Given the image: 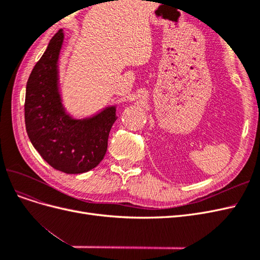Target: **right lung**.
<instances>
[{"instance_id": "1", "label": "right lung", "mask_w": 260, "mask_h": 260, "mask_svg": "<svg viewBox=\"0 0 260 260\" xmlns=\"http://www.w3.org/2000/svg\"><path fill=\"white\" fill-rule=\"evenodd\" d=\"M64 34L59 30L34 67L26 86L25 122L31 143L50 166L66 174L96 167L107 151L116 108L83 120L70 118L58 91L57 61Z\"/></svg>"}]
</instances>
